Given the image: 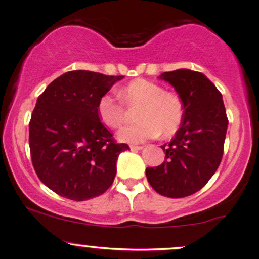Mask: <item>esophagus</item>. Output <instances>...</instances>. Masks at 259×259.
Returning a JSON list of instances; mask_svg holds the SVG:
<instances>
[{"mask_svg": "<svg viewBox=\"0 0 259 259\" xmlns=\"http://www.w3.org/2000/svg\"><path fill=\"white\" fill-rule=\"evenodd\" d=\"M144 146H141V145H130V149H132L133 151H138V150H141V149H143Z\"/></svg>", "mask_w": 259, "mask_h": 259, "instance_id": "34e87169", "label": "esophagus"}]
</instances>
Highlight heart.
<instances>
[{"instance_id": "heart-1", "label": "heart", "mask_w": 259, "mask_h": 259, "mask_svg": "<svg viewBox=\"0 0 259 259\" xmlns=\"http://www.w3.org/2000/svg\"><path fill=\"white\" fill-rule=\"evenodd\" d=\"M126 107L113 95L104 94L97 105L98 116L105 126L118 129L129 118L126 108L135 109L137 122L118 132V139L124 143H141L161 133L167 138L181 126L185 107L176 93L165 91L164 87L146 79H135L119 92Z\"/></svg>"}]
</instances>
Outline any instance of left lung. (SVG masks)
Segmentation results:
<instances>
[{"label":"left lung","instance_id":"obj_1","mask_svg":"<svg viewBox=\"0 0 259 259\" xmlns=\"http://www.w3.org/2000/svg\"><path fill=\"white\" fill-rule=\"evenodd\" d=\"M160 78L179 93L185 115L175 138L161 146L165 161L146 168V178L157 194L186 197L202 189L221 164L228 119L222 94L202 73L178 69Z\"/></svg>","mask_w":259,"mask_h":259}]
</instances>
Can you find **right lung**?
Here are the masks:
<instances>
[{"label": "right lung", "instance_id": "right-lung-1", "mask_svg": "<svg viewBox=\"0 0 259 259\" xmlns=\"http://www.w3.org/2000/svg\"><path fill=\"white\" fill-rule=\"evenodd\" d=\"M122 78L72 70L38 97L29 121L32 164L40 181L62 197L85 201L113 184L119 154L129 146L116 143L97 105Z\"/></svg>", "mask_w": 259, "mask_h": 259}]
</instances>
